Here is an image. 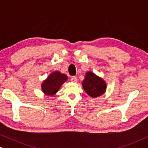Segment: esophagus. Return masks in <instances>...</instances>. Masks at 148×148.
I'll return each mask as SVG.
<instances>
[{
  "mask_svg": "<svg viewBox=\"0 0 148 148\" xmlns=\"http://www.w3.org/2000/svg\"><path fill=\"white\" fill-rule=\"evenodd\" d=\"M71 81L73 83H76L77 82V78L76 76H73L71 78Z\"/></svg>",
  "mask_w": 148,
  "mask_h": 148,
  "instance_id": "esophagus-1",
  "label": "esophagus"
}]
</instances>
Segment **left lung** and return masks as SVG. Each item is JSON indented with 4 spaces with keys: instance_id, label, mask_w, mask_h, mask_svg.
<instances>
[{
    "instance_id": "8db88e82",
    "label": "left lung",
    "mask_w": 148,
    "mask_h": 148,
    "mask_svg": "<svg viewBox=\"0 0 148 148\" xmlns=\"http://www.w3.org/2000/svg\"><path fill=\"white\" fill-rule=\"evenodd\" d=\"M82 86L85 92L92 98L100 96L106 92V84L102 78L92 72H87Z\"/></svg>"
}]
</instances>
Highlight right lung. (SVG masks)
<instances>
[{
  "label": "right lung",
  "instance_id": "obj_1",
  "mask_svg": "<svg viewBox=\"0 0 148 148\" xmlns=\"http://www.w3.org/2000/svg\"><path fill=\"white\" fill-rule=\"evenodd\" d=\"M67 76L58 71L52 73L42 84V90L48 96H53L67 80Z\"/></svg>",
  "mask_w": 148,
  "mask_h": 148
}]
</instances>
